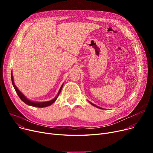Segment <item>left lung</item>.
<instances>
[{
  "mask_svg": "<svg viewBox=\"0 0 153 153\" xmlns=\"http://www.w3.org/2000/svg\"><path fill=\"white\" fill-rule=\"evenodd\" d=\"M88 102H89L91 104V105H92L93 106H94V107H97V108H100V109H102V108H100V107H98V106H97V105H94V103H91V102H89V101H88Z\"/></svg>",
  "mask_w": 153,
  "mask_h": 153,
  "instance_id": "8db88e82",
  "label": "left lung"
}]
</instances>
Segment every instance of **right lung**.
<instances>
[{"label":"right lung","instance_id":"obj_1","mask_svg":"<svg viewBox=\"0 0 153 153\" xmlns=\"http://www.w3.org/2000/svg\"><path fill=\"white\" fill-rule=\"evenodd\" d=\"M11 78H12V85L14 87V89L16 91V92H17V95H19V97H20V99L24 102L26 104H27V105H30V106H33V107H40V108H43V107H48L49 105H51V104H53L55 101L57 99L58 95H59L61 91V89H62V85L63 84L61 85L60 89L57 94V95L56 96V97L54 99H53V100H50V101H48V102H32L31 100H30L29 99H28L25 95H24L19 89L18 88L16 87V85H15L14 84V81H13V76H12V73L11 72Z\"/></svg>","mask_w":153,"mask_h":153}]
</instances>
